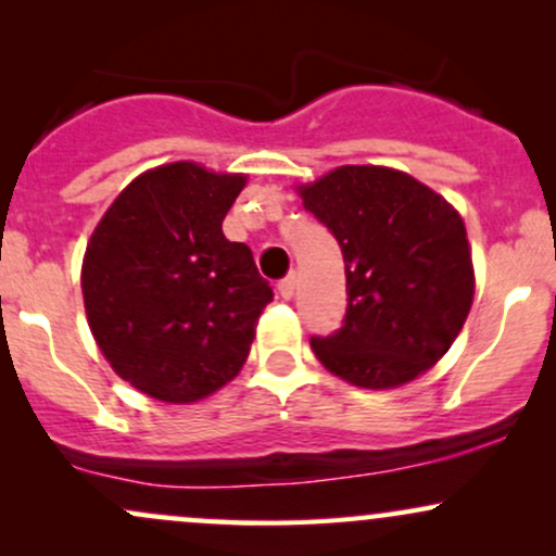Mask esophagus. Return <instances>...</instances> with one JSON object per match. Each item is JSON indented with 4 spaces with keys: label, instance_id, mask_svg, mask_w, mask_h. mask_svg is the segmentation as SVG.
I'll return each mask as SVG.
<instances>
[{
    "label": "esophagus",
    "instance_id": "obj_1",
    "mask_svg": "<svg viewBox=\"0 0 556 556\" xmlns=\"http://www.w3.org/2000/svg\"><path fill=\"white\" fill-rule=\"evenodd\" d=\"M279 287V295H282L285 300H290L292 295H295V287H298V277L295 274H287V277L282 279V282L277 285Z\"/></svg>",
    "mask_w": 556,
    "mask_h": 556
}]
</instances>
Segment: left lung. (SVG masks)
Here are the masks:
<instances>
[{"label":"left lung","instance_id":"1","mask_svg":"<svg viewBox=\"0 0 556 556\" xmlns=\"http://www.w3.org/2000/svg\"><path fill=\"white\" fill-rule=\"evenodd\" d=\"M295 190L340 242L348 279L342 329L311 340L321 366L361 389L402 387L437 366L476 292L460 212L376 164H344Z\"/></svg>","mask_w":556,"mask_h":556}]
</instances>
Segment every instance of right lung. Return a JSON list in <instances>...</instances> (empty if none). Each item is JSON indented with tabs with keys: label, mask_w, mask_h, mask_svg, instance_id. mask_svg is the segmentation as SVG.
Returning <instances> with one entry per match:
<instances>
[{
	"label": "right lung",
	"mask_w": 556,
	"mask_h": 556,
	"mask_svg": "<svg viewBox=\"0 0 556 556\" xmlns=\"http://www.w3.org/2000/svg\"><path fill=\"white\" fill-rule=\"evenodd\" d=\"M248 175L195 162L146 169L112 201L80 269L88 327L114 374L188 405L240 374L274 292L222 222Z\"/></svg>",
	"instance_id": "add662e5"
}]
</instances>
